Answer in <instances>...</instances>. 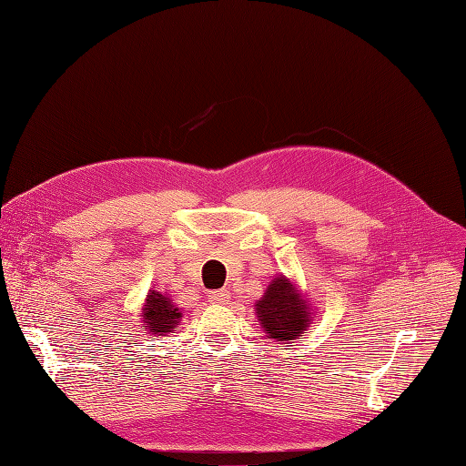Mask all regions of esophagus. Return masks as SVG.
Returning <instances> with one entry per match:
<instances>
[{"instance_id":"34e87169","label":"esophagus","mask_w":466,"mask_h":466,"mask_svg":"<svg viewBox=\"0 0 466 466\" xmlns=\"http://www.w3.org/2000/svg\"><path fill=\"white\" fill-rule=\"evenodd\" d=\"M209 299H211V301H214V303H218V305H225V303H228V301L231 299V293H229L228 289L211 291V295H209Z\"/></svg>"}]
</instances>
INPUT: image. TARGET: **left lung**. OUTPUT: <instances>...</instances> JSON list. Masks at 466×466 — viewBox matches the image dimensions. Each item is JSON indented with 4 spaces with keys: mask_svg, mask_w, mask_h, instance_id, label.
I'll return each instance as SVG.
<instances>
[{
    "mask_svg": "<svg viewBox=\"0 0 466 466\" xmlns=\"http://www.w3.org/2000/svg\"><path fill=\"white\" fill-rule=\"evenodd\" d=\"M255 309L268 338L289 344L311 327L317 307L309 301V295L301 291L298 281L279 274L268 284Z\"/></svg>",
    "mask_w": 466,
    "mask_h": 466,
    "instance_id": "obj_1",
    "label": "left lung"
}]
</instances>
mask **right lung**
<instances>
[{"label": "right lung", "instance_id": "right-lung-1", "mask_svg": "<svg viewBox=\"0 0 466 466\" xmlns=\"http://www.w3.org/2000/svg\"><path fill=\"white\" fill-rule=\"evenodd\" d=\"M142 317L146 324V332L155 338V336H167L168 332H173V329L180 322L182 319V309H178L173 301L171 295L167 291H157V289H149L147 298L142 307Z\"/></svg>", "mask_w": 466, "mask_h": 466}]
</instances>
